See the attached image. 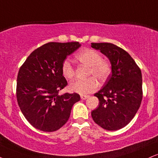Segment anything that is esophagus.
<instances>
[{
    "label": "esophagus",
    "instance_id": "esophagus-1",
    "mask_svg": "<svg viewBox=\"0 0 158 158\" xmlns=\"http://www.w3.org/2000/svg\"><path fill=\"white\" fill-rule=\"evenodd\" d=\"M88 97H89V96H87V95H81V98L82 100H85Z\"/></svg>",
    "mask_w": 158,
    "mask_h": 158
}]
</instances>
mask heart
I'll return each instance as SVG.
<instances>
[{
  "label": "heart",
  "instance_id": "b5f03b06",
  "mask_svg": "<svg viewBox=\"0 0 158 158\" xmlns=\"http://www.w3.org/2000/svg\"><path fill=\"white\" fill-rule=\"evenodd\" d=\"M77 60L81 64L89 66L88 75H94L100 81H104L109 77L111 66L109 62L102 60V55L97 51L87 48L82 50L76 56ZM62 73L66 79H71L75 75L74 68L68 60L62 64ZM98 82L96 77H92L85 80L77 79L70 84L69 89L71 92L85 95L94 92L98 88Z\"/></svg>",
  "mask_w": 158,
  "mask_h": 158
}]
</instances>
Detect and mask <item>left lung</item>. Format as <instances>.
Wrapping results in <instances>:
<instances>
[{"label":"left lung","instance_id":"8db88e82","mask_svg":"<svg viewBox=\"0 0 158 158\" xmlns=\"http://www.w3.org/2000/svg\"><path fill=\"white\" fill-rule=\"evenodd\" d=\"M91 47L109 59L112 72L104 87L94 94L99 103L91 115L104 130H120L132 121L140 106L141 71L130 55L117 45L100 43H91Z\"/></svg>","mask_w":158,"mask_h":158}]
</instances>
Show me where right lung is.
<instances>
[{"mask_svg":"<svg viewBox=\"0 0 158 158\" xmlns=\"http://www.w3.org/2000/svg\"><path fill=\"white\" fill-rule=\"evenodd\" d=\"M81 44L48 43L33 51L19 70L17 100L28 122L43 132L58 130L67 122L72 107L80 100L76 94L59 95L68 85L62 64Z\"/></svg>","mask_w":158,"mask_h":158,"instance_id":"obj_1","label":"right lung"}]
</instances>
